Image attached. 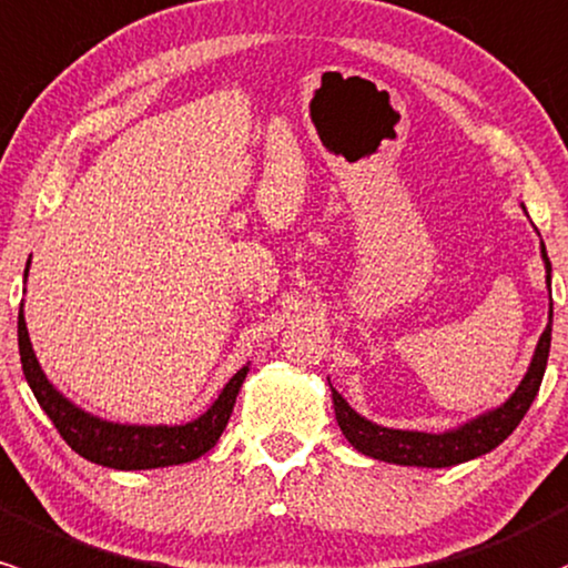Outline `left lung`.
<instances>
[{
    "label": "left lung",
    "instance_id": "8db88e82",
    "mask_svg": "<svg viewBox=\"0 0 568 568\" xmlns=\"http://www.w3.org/2000/svg\"><path fill=\"white\" fill-rule=\"evenodd\" d=\"M541 258H545L547 285H550V258H547L545 245H541ZM550 334H552V304H550V323L539 336V345L534 351L531 366H528L526 377L515 388V394L501 404V407L490 409V413L475 417V420L464 423V426L453 428V432L426 434V432H402V428H385L377 423L361 417L351 404L342 398L339 390L332 388L336 423H339L342 434L351 442L358 453L364 456L385 460V464L398 466H428V469H445V466L464 464L477 456H485L494 447L501 445L509 434L515 432L517 423L528 413L531 402L539 394L541 377H545L547 355H550Z\"/></svg>",
    "mask_w": 568,
    "mask_h": 568
}]
</instances>
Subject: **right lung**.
<instances>
[{
	"instance_id": "obj_1",
	"label": "right lung",
	"mask_w": 568,
	"mask_h": 568,
	"mask_svg": "<svg viewBox=\"0 0 568 568\" xmlns=\"http://www.w3.org/2000/svg\"><path fill=\"white\" fill-rule=\"evenodd\" d=\"M29 274V264L23 277ZM18 351H21V366L27 383L40 402L42 413L53 420L59 434L78 456L89 458L91 464L108 466V469H159V466H178L189 460L202 458L215 442L221 439L229 417H232L236 394L247 377V366H242L229 379L226 388L215 398L213 407L196 420L183 426H129V423H110L102 417L85 413L78 404H72L61 390L53 388L51 379L42 372L40 361L31 351V339L27 332V317L18 313Z\"/></svg>"
}]
</instances>
